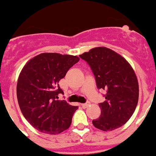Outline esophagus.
Returning a JSON list of instances; mask_svg holds the SVG:
<instances>
[{
    "label": "esophagus",
    "mask_w": 156,
    "mask_h": 156,
    "mask_svg": "<svg viewBox=\"0 0 156 156\" xmlns=\"http://www.w3.org/2000/svg\"><path fill=\"white\" fill-rule=\"evenodd\" d=\"M89 105H90V103L87 102V103H85V104H82L81 105H82L83 108H87V107H88V106H89Z\"/></svg>",
    "instance_id": "1"
}]
</instances>
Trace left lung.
<instances>
[{"label": "left lung", "instance_id": "left-lung-1", "mask_svg": "<svg viewBox=\"0 0 156 156\" xmlns=\"http://www.w3.org/2000/svg\"><path fill=\"white\" fill-rule=\"evenodd\" d=\"M91 68L98 89H105V101L100 103L101 116L92 120L103 131L124 125L137 107L139 86L132 66L124 58L105 47H98L80 55Z\"/></svg>", "mask_w": 156, "mask_h": 156}]
</instances>
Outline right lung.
<instances>
[{
	"label": "right lung",
	"instance_id": "add662e5",
	"mask_svg": "<svg viewBox=\"0 0 156 156\" xmlns=\"http://www.w3.org/2000/svg\"><path fill=\"white\" fill-rule=\"evenodd\" d=\"M79 60L76 55L41 53L22 69L16 87L18 102L26 119L37 130L58 134L71 125L78 107L57 100L59 94H64L58 82Z\"/></svg>",
	"mask_w": 156,
	"mask_h": 156
}]
</instances>
